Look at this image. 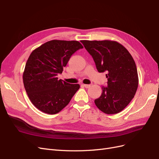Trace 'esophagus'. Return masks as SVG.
Wrapping results in <instances>:
<instances>
[{"instance_id":"obj_1","label":"esophagus","mask_w":159,"mask_h":159,"mask_svg":"<svg viewBox=\"0 0 159 159\" xmlns=\"http://www.w3.org/2000/svg\"><path fill=\"white\" fill-rule=\"evenodd\" d=\"M83 85L85 88H89L91 87V85H89V84H83Z\"/></svg>"}]
</instances>
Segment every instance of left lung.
<instances>
[{"mask_svg":"<svg viewBox=\"0 0 159 159\" xmlns=\"http://www.w3.org/2000/svg\"><path fill=\"white\" fill-rule=\"evenodd\" d=\"M92 56L100 73L107 72V87L95 99L98 108L106 114L121 112L131 102L137 91L139 78L135 62L129 51L117 42L81 40Z\"/></svg>","mask_w":159,"mask_h":159,"instance_id":"1","label":"left lung"}]
</instances>
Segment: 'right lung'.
I'll list each match as a JSON object with an SVG mask.
<instances>
[{
    "label": "right lung",
    "instance_id": "add662e5",
    "mask_svg": "<svg viewBox=\"0 0 159 159\" xmlns=\"http://www.w3.org/2000/svg\"><path fill=\"white\" fill-rule=\"evenodd\" d=\"M83 46L78 41L53 40L34 50L26 61L23 83L32 104L48 114L59 113L80 89L58 80L71 55Z\"/></svg>",
    "mask_w": 159,
    "mask_h": 159
}]
</instances>
